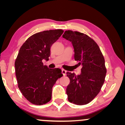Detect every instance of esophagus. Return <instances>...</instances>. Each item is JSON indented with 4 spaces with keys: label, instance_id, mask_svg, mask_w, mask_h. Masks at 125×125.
Segmentation results:
<instances>
[{
    "label": "esophagus",
    "instance_id": "1",
    "mask_svg": "<svg viewBox=\"0 0 125 125\" xmlns=\"http://www.w3.org/2000/svg\"><path fill=\"white\" fill-rule=\"evenodd\" d=\"M66 73V71H65V70L64 69H62V73L63 74V75H64V76H65Z\"/></svg>",
    "mask_w": 125,
    "mask_h": 125
}]
</instances>
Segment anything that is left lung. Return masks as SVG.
<instances>
[{
    "mask_svg": "<svg viewBox=\"0 0 125 125\" xmlns=\"http://www.w3.org/2000/svg\"><path fill=\"white\" fill-rule=\"evenodd\" d=\"M62 37L72 42L74 60L82 65L80 75L66 72L70 79L66 88L68 101L78 105H86L97 96L105 81V59L98 45L88 35L68 30Z\"/></svg>",
    "mask_w": 125,
    "mask_h": 125,
    "instance_id": "obj_1",
    "label": "left lung"
}]
</instances>
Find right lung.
<instances>
[{
	"label": "right lung",
	"mask_w": 125,
	"mask_h": 125,
	"mask_svg": "<svg viewBox=\"0 0 125 125\" xmlns=\"http://www.w3.org/2000/svg\"><path fill=\"white\" fill-rule=\"evenodd\" d=\"M64 32L45 31L30 36L20 48L15 62L18 88L31 103L42 105L50 101L52 87L62 76L59 68L49 69L42 60H49L50 48Z\"/></svg>",
	"instance_id": "right-lung-1"
}]
</instances>
